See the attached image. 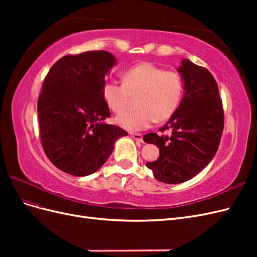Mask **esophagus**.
Wrapping results in <instances>:
<instances>
[{
	"label": "esophagus",
	"instance_id": "esophagus-1",
	"mask_svg": "<svg viewBox=\"0 0 257 257\" xmlns=\"http://www.w3.org/2000/svg\"><path fill=\"white\" fill-rule=\"evenodd\" d=\"M131 136L133 139H135L136 142H139V143H143L144 139H143V135L142 134H136V133H131Z\"/></svg>",
	"mask_w": 257,
	"mask_h": 257
}]
</instances>
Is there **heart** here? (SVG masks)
Instances as JSON below:
<instances>
[{
  "label": "heart",
  "instance_id": "b5f03b06",
  "mask_svg": "<svg viewBox=\"0 0 257 257\" xmlns=\"http://www.w3.org/2000/svg\"><path fill=\"white\" fill-rule=\"evenodd\" d=\"M183 80L175 71H164L151 63L128 68L123 82L108 81L103 88L105 102L114 112H120L137 97L136 110H126L115 116V123L127 131L149 128L157 120L164 122L180 105Z\"/></svg>",
  "mask_w": 257,
  "mask_h": 257
}]
</instances>
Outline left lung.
<instances>
[{"label": "left lung", "mask_w": 257, "mask_h": 257, "mask_svg": "<svg viewBox=\"0 0 257 257\" xmlns=\"http://www.w3.org/2000/svg\"><path fill=\"white\" fill-rule=\"evenodd\" d=\"M178 73L183 80V96L175 113L160 131L144 141L160 148L157 161L147 167L159 181L178 184L203 170L215 155L224 127V113L217 84L208 69L182 59Z\"/></svg>", "instance_id": "left-lung-1"}]
</instances>
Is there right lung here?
<instances>
[{
	"mask_svg": "<svg viewBox=\"0 0 257 257\" xmlns=\"http://www.w3.org/2000/svg\"><path fill=\"white\" fill-rule=\"evenodd\" d=\"M116 64L108 51L61 58L46 76L37 110L44 151L52 164L76 177L95 173L127 133L105 122V77Z\"/></svg>",
	"mask_w": 257,
	"mask_h": 257,
	"instance_id": "right-lung-1",
	"label": "right lung"
}]
</instances>
